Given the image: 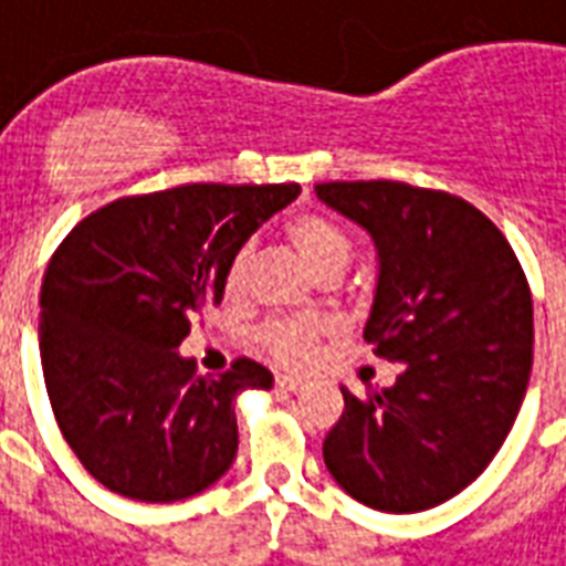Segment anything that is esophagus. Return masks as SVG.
Here are the masks:
<instances>
[{
    "label": "esophagus",
    "mask_w": 566,
    "mask_h": 566,
    "mask_svg": "<svg viewBox=\"0 0 566 566\" xmlns=\"http://www.w3.org/2000/svg\"><path fill=\"white\" fill-rule=\"evenodd\" d=\"M275 385L282 387V390H291V394H296V390H302V387H305V378H300V376H275Z\"/></svg>",
    "instance_id": "obj_1"
}]
</instances>
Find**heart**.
<instances>
[{
    "label": "heart",
    "instance_id": "heart-1",
    "mask_svg": "<svg viewBox=\"0 0 566 566\" xmlns=\"http://www.w3.org/2000/svg\"><path fill=\"white\" fill-rule=\"evenodd\" d=\"M284 234L300 252L311 273L317 279H337L344 273L349 258H353V238L346 234L337 222H332L323 213L302 211L293 213L291 220L284 222ZM249 266V247H240L229 258L222 284L226 291L238 293L243 287ZM319 335V326L314 319H273L266 326L258 328V340L266 353L273 355L275 361L282 364H302L314 349V340Z\"/></svg>",
    "mask_w": 566,
    "mask_h": 566
}]
</instances>
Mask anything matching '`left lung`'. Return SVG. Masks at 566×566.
Masks as SVG:
<instances>
[{"instance_id": "left-lung-1", "label": "left lung", "mask_w": 566, "mask_h": 566, "mask_svg": "<svg viewBox=\"0 0 566 566\" xmlns=\"http://www.w3.org/2000/svg\"><path fill=\"white\" fill-rule=\"evenodd\" d=\"M319 202L361 226L378 258L364 340L402 364L355 396L323 440L353 500L417 514L491 464L532 376V293L509 240L479 208L405 181H328Z\"/></svg>"}]
</instances>
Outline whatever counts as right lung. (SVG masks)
<instances>
[{
  "mask_svg": "<svg viewBox=\"0 0 566 566\" xmlns=\"http://www.w3.org/2000/svg\"><path fill=\"white\" fill-rule=\"evenodd\" d=\"M300 185H181L84 217L40 287V364L57 429L84 470L137 502L211 488L238 455L234 396L273 373L238 358L220 378L179 355L222 302L229 258Z\"/></svg>",
  "mask_w": 566,
  "mask_h": 566,
  "instance_id": "1",
  "label": "right lung"
}]
</instances>
